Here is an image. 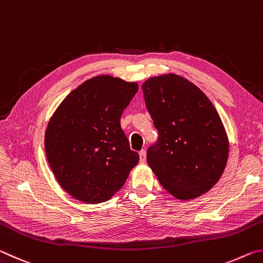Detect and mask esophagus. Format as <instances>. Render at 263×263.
I'll return each mask as SVG.
<instances>
[{
  "mask_svg": "<svg viewBox=\"0 0 263 263\" xmlns=\"http://www.w3.org/2000/svg\"><path fill=\"white\" fill-rule=\"evenodd\" d=\"M139 158H140V162L141 163H145L146 161V151L145 149H141L139 152Z\"/></svg>",
  "mask_w": 263,
  "mask_h": 263,
  "instance_id": "1",
  "label": "esophagus"
}]
</instances>
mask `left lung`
Masks as SVG:
<instances>
[{
	"mask_svg": "<svg viewBox=\"0 0 263 263\" xmlns=\"http://www.w3.org/2000/svg\"><path fill=\"white\" fill-rule=\"evenodd\" d=\"M141 88L159 135L147 149L149 167L176 198L206 193L220 179L229 157L219 115L202 90L177 75L151 78Z\"/></svg>",
	"mask_w": 263,
	"mask_h": 263,
	"instance_id": "8db88e82",
	"label": "left lung"
}]
</instances>
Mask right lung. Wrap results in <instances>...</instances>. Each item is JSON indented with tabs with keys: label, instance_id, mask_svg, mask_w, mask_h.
<instances>
[{
	"label": "right lung",
	"instance_id": "1",
	"mask_svg": "<svg viewBox=\"0 0 263 263\" xmlns=\"http://www.w3.org/2000/svg\"><path fill=\"white\" fill-rule=\"evenodd\" d=\"M136 82L100 75L62 101L45 133V151L57 181L74 198L97 204L125 183L139 154L121 127Z\"/></svg>",
	"mask_w": 263,
	"mask_h": 263
}]
</instances>
